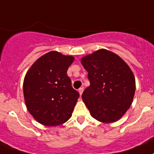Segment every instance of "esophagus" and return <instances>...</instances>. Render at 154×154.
<instances>
[{
	"mask_svg": "<svg viewBox=\"0 0 154 154\" xmlns=\"http://www.w3.org/2000/svg\"><path fill=\"white\" fill-rule=\"evenodd\" d=\"M82 92H83V87H80V88L79 89V93L80 96L82 95Z\"/></svg>",
	"mask_w": 154,
	"mask_h": 154,
	"instance_id": "obj_1",
	"label": "esophagus"
}]
</instances>
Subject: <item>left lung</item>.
<instances>
[{
	"label": "left lung",
	"mask_w": 154,
	"mask_h": 154,
	"mask_svg": "<svg viewBox=\"0 0 154 154\" xmlns=\"http://www.w3.org/2000/svg\"><path fill=\"white\" fill-rule=\"evenodd\" d=\"M81 62L90 81L82 98L91 116L103 123L120 120L130 108L135 91L131 68L119 56L104 49L82 57Z\"/></svg>",
	"instance_id": "8db88e82"
}]
</instances>
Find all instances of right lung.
I'll return each instance as SVG.
<instances>
[{"mask_svg": "<svg viewBox=\"0 0 154 154\" xmlns=\"http://www.w3.org/2000/svg\"><path fill=\"white\" fill-rule=\"evenodd\" d=\"M73 60L72 56L49 52L37 60L26 74L23 95L26 108L43 125H60L72 116L79 97L67 74Z\"/></svg>", "mask_w": 154, "mask_h": 154, "instance_id": "1", "label": "right lung"}]
</instances>
